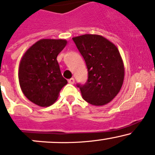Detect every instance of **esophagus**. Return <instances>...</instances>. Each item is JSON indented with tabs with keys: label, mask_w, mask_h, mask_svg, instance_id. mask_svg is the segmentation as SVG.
<instances>
[{
	"label": "esophagus",
	"mask_w": 155,
	"mask_h": 155,
	"mask_svg": "<svg viewBox=\"0 0 155 155\" xmlns=\"http://www.w3.org/2000/svg\"><path fill=\"white\" fill-rule=\"evenodd\" d=\"M68 82L70 84H72V85H73V84H74V82H75V79H73V78H71V79H68Z\"/></svg>",
	"instance_id": "esophagus-1"
}]
</instances>
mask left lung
<instances>
[{"label":"left lung","instance_id":"8db88e82","mask_svg":"<svg viewBox=\"0 0 155 155\" xmlns=\"http://www.w3.org/2000/svg\"><path fill=\"white\" fill-rule=\"evenodd\" d=\"M87 69L84 85L77 84L82 98L94 106L110 102L119 92L124 77V68L116 46L104 37L85 34L73 37Z\"/></svg>","mask_w":155,"mask_h":155}]
</instances>
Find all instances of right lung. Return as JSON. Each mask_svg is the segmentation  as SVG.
Returning <instances> with one entry per match:
<instances>
[{"instance_id": "1", "label": "right lung", "mask_w": 155, "mask_h": 155, "mask_svg": "<svg viewBox=\"0 0 155 155\" xmlns=\"http://www.w3.org/2000/svg\"><path fill=\"white\" fill-rule=\"evenodd\" d=\"M67 44L65 40L43 39L31 46L21 58L18 80L25 96L40 107L55 102L68 81L62 76L57 56Z\"/></svg>"}]
</instances>
